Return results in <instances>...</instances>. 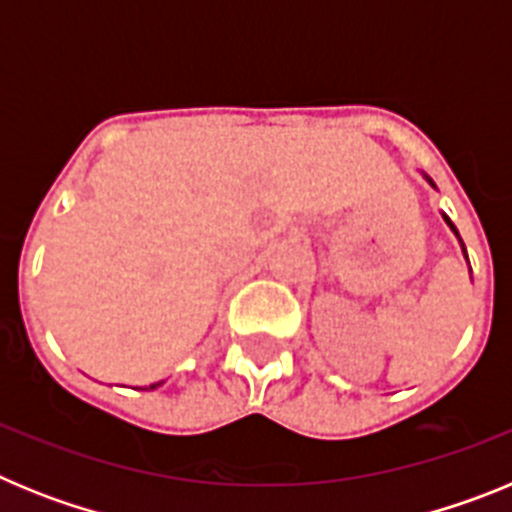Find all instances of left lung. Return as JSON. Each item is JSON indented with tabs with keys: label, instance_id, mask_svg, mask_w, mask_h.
<instances>
[{
	"label": "left lung",
	"instance_id": "obj_1",
	"mask_svg": "<svg viewBox=\"0 0 512 512\" xmlns=\"http://www.w3.org/2000/svg\"><path fill=\"white\" fill-rule=\"evenodd\" d=\"M425 179H428V176H425ZM428 182H431V179H428ZM431 187H436V184H433V182H431ZM443 220H446V225H449V228H451V230H454V233H456V238H459V230H456V225H454V223H451L449 217L443 215ZM461 248H464V243H461ZM464 256H467V248H464Z\"/></svg>",
	"mask_w": 512,
	"mask_h": 512
}]
</instances>
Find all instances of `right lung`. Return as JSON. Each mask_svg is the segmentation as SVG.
Here are the masks:
<instances>
[{"label": "right lung", "mask_w": 512, "mask_h": 512, "mask_svg": "<svg viewBox=\"0 0 512 512\" xmlns=\"http://www.w3.org/2000/svg\"><path fill=\"white\" fill-rule=\"evenodd\" d=\"M158 384H161V382H156V384H151V390H156V387H158Z\"/></svg>", "instance_id": "add662e5"}]
</instances>
